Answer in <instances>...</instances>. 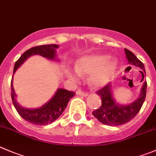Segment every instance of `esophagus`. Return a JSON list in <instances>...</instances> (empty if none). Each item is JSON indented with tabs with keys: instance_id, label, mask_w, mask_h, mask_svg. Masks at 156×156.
<instances>
[{
	"instance_id": "34e87169",
	"label": "esophagus",
	"mask_w": 156,
	"mask_h": 156,
	"mask_svg": "<svg viewBox=\"0 0 156 156\" xmlns=\"http://www.w3.org/2000/svg\"><path fill=\"white\" fill-rule=\"evenodd\" d=\"M76 94L78 95V96H82V97H87L88 94L87 93H84V92L81 91V90H77Z\"/></svg>"
}]
</instances>
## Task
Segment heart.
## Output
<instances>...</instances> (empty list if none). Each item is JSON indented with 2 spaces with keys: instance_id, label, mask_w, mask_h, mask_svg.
Instances as JSON below:
<instances>
[{
  "instance_id": "obj_1",
  "label": "heart",
  "mask_w": 156,
  "mask_h": 156,
  "mask_svg": "<svg viewBox=\"0 0 156 156\" xmlns=\"http://www.w3.org/2000/svg\"><path fill=\"white\" fill-rule=\"evenodd\" d=\"M118 61L114 58H109L106 54H89L82 55L75 62V69L79 75H89L87 82L94 89L105 87L113 79L117 68ZM71 77L76 75L69 72Z\"/></svg>"
}]
</instances>
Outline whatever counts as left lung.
<instances>
[{"label": "left lung", "instance_id": "1", "mask_svg": "<svg viewBox=\"0 0 156 156\" xmlns=\"http://www.w3.org/2000/svg\"><path fill=\"white\" fill-rule=\"evenodd\" d=\"M126 57L129 64L135 66L142 69L140 71L143 74V78L146 75V71L143 63L128 49H124ZM147 83L145 81L141 87L138 98L127 104H120L116 102L113 94L112 84H108L97 92L101 98L102 104L97 110L92 112V114L103 124L109 126H120L130 121L139 113L145 101L146 95Z\"/></svg>", "mask_w": 156, "mask_h": 156}]
</instances>
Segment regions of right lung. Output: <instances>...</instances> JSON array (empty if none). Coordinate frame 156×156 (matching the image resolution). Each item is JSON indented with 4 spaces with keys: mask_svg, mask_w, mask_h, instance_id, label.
<instances>
[{
    "mask_svg": "<svg viewBox=\"0 0 156 156\" xmlns=\"http://www.w3.org/2000/svg\"><path fill=\"white\" fill-rule=\"evenodd\" d=\"M59 46L56 44L43 45L26 51L15 62L13 75L23 63L32 55H40L52 61L59 62V58H57L56 55V49ZM13 75L11 80V97L13 106L22 118L34 125L46 126L56 120L66 108L71 98L75 95L73 91H69L64 88H58L53 97L43 106L37 108H26L16 101V95L13 85Z\"/></svg>",
    "mask_w": 156,
    "mask_h": 156,
    "instance_id": "right-lung-1",
    "label": "right lung"
}]
</instances>
